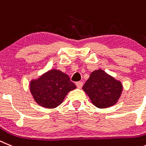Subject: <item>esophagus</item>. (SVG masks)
Wrapping results in <instances>:
<instances>
[{
  "mask_svg": "<svg viewBox=\"0 0 146 146\" xmlns=\"http://www.w3.org/2000/svg\"><path fill=\"white\" fill-rule=\"evenodd\" d=\"M76 87H78V89H81L82 87V86H83V82H76Z\"/></svg>",
  "mask_w": 146,
  "mask_h": 146,
  "instance_id": "esophagus-1",
  "label": "esophagus"
}]
</instances>
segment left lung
<instances>
[{"mask_svg":"<svg viewBox=\"0 0 146 146\" xmlns=\"http://www.w3.org/2000/svg\"><path fill=\"white\" fill-rule=\"evenodd\" d=\"M82 89L92 104L105 109L117 103L122 93L123 85L120 81L99 69L92 72Z\"/></svg>","mask_w":146,"mask_h":146,"instance_id":"obj_1","label":"left lung"}]
</instances>
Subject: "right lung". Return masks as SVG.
<instances>
[{"label": "right lung", "mask_w": 146, "mask_h": 146, "mask_svg": "<svg viewBox=\"0 0 146 146\" xmlns=\"http://www.w3.org/2000/svg\"><path fill=\"white\" fill-rule=\"evenodd\" d=\"M30 91L35 102L47 109H54L62 103L70 91L76 88L68 75L51 69L30 82Z\"/></svg>", "instance_id": "1"}]
</instances>
